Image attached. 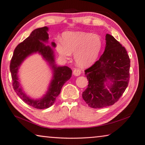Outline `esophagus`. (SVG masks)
<instances>
[{
	"mask_svg": "<svg viewBox=\"0 0 145 145\" xmlns=\"http://www.w3.org/2000/svg\"><path fill=\"white\" fill-rule=\"evenodd\" d=\"M82 73V70L79 69H75L73 71V74L75 76H79Z\"/></svg>",
	"mask_w": 145,
	"mask_h": 145,
	"instance_id": "obj_1",
	"label": "esophagus"
}]
</instances>
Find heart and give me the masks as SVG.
I'll return each instance as SVG.
<instances>
[{"mask_svg": "<svg viewBox=\"0 0 145 145\" xmlns=\"http://www.w3.org/2000/svg\"><path fill=\"white\" fill-rule=\"evenodd\" d=\"M103 47V40L97 34L86 32H69L63 36L56 50L62 58L69 59L71 53L79 67H89L97 61Z\"/></svg>", "mask_w": 145, "mask_h": 145, "instance_id": "obj_1", "label": "heart"}]
</instances>
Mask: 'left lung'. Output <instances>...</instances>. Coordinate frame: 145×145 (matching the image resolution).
Masks as SVG:
<instances>
[{
	"label": "left lung",
	"instance_id": "1",
	"mask_svg": "<svg viewBox=\"0 0 145 145\" xmlns=\"http://www.w3.org/2000/svg\"><path fill=\"white\" fill-rule=\"evenodd\" d=\"M104 52L95 63L85 70L89 80L82 93L87 104L92 108L113 105L125 91L129 82L130 59L125 48L112 36L107 34ZM110 82L109 89L105 88Z\"/></svg>",
	"mask_w": 145,
	"mask_h": 145
}]
</instances>
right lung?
<instances>
[{
	"label": "right lung",
	"instance_id": "add662e5",
	"mask_svg": "<svg viewBox=\"0 0 145 145\" xmlns=\"http://www.w3.org/2000/svg\"><path fill=\"white\" fill-rule=\"evenodd\" d=\"M48 28L43 27L38 28L31 33L29 37L19 43L14 50L13 56L10 63V71L12 80L13 89L17 95L25 103L36 109H43L52 106L59 95L61 89L65 82L72 76V71L69 67H57L55 64L53 51L49 46H46L42 42H47ZM53 47L56 46L55 42H52ZM40 53L49 62L54 70L53 80L50 85L47 94L41 99L35 100L28 97L22 91L18 81L17 71L19 66L27 56L32 53Z\"/></svg>",
	"mask_w": 145,
	"mask_h": 145
}]
</instances>
